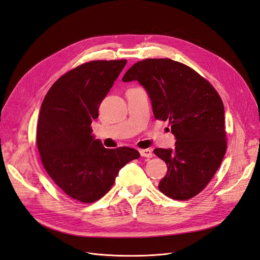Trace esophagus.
<instances>
[{
	"label": "esophagus",
	"mask_w": 260,
	"mask_h": 260,
	"mask_svg": "<svg viewBox=\"0 0 260 260\" xmlns=\"http://www.w3.org/2000/svg\"><path fill=\"white\" fill-rule=\"evenodd\" d=\"M139 152H140V155H141L142 157H145V158H147V159L153 157V152L151 151V149H148V148H146V149H140Z\"/></svg>",
	"instance_id": "esophagus-1"
}]
</instances>
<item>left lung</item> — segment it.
Wrapping results in <instances>:
<instances>
[{
	"mask_svg": "<svg viewBox=\"0 0 260 260\" xmlns=\"http://www.w3.org/2000/svg\"><path fill=\"white\" fill-rule=\"evenodd\" d=\"M123 82L138 81L156 119L170 121L175 148H156L168 173L160 192L175 200L193 198L208 185L226 149L224 107L216 89L192 68L171 59L134 64Z\"/></svg>",
	"mask_w": 260,
	"mask_h": 260,
	"instance_id": "1",
	"label": "left lung"
}]
</instances>
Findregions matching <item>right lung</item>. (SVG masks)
I'll use <instances>...</instances> for the list:
<instances>
[{
	"mask_svg": "<svg viewBox=\"0 0 260 260\" xmlns=\"http://www.w3.org/2000/svg\"><path fill=\"white\" fill-rule=\"evenodd\" d=\"M126 60L90 61L59 78L41 105L37 145L50 178L71 198L90 203L113 186L119 171L140 154L105 148L91 134L99 106Z\"/></svg>",
	"mask_w": 260,
	"mask_h": 260,
	"instance_id": "1",
	"label": "right lung"
}]
</instances>
